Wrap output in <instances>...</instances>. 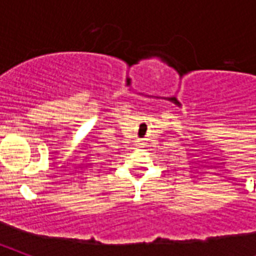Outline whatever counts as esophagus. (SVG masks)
<instances>
[{
	"label": "esophagus",
	"instance_id": "esophagus-1",
	"mask_svg": "<svg viewBox=\"0 0 256 256\" xmlns=\"http://www.w3.org/2000/svg\"><path fill=\"white\" fill-rule=\"evenodd\" d=\"M136 146H140V144H136Z\"/></svg>",
	"mask_w": 256,
	"mask_h": 256
}]
</instances>
